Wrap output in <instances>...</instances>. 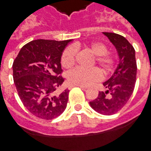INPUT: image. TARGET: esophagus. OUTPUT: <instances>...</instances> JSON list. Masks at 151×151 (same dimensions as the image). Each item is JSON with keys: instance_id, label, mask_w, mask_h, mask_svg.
<instances>
[{"instance_id": "esophagus-1", "label": "esophagus", "mask_w": 151, "mask_h": 151, "mask_svg": "<svg viewBox=\"0 0 151 151\" xmlns=\"http://www.w3.org/2000/svg\"><path fill=\"white\" fill-rule=\"evenodd\" d=\"M75 86H78V87H80L81 89H83V90H86V87H85V86H70V88H72V87H75Z\"/></svg>"}]
</instances>
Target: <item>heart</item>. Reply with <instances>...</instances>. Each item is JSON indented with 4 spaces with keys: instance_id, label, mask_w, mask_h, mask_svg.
Masks as SVG:
<instances>
[{
    "instance_id": "b5f03b06",
    "label": "heart",
    "mask_w": 151,
    "mask_h": 151,
    "mask_svg": "<svg viewBox=\"0 0 151 151\" xmlns=\"http://www.w3.org/2000/svg\"><path fill=\"white\" fill-rule=\"evenodd\" d=\"M91 51L96 55L94 64L96 63L104 74L112 72L116 65L115 56L107 52L106 45L100 42H92L89 46ZM76 47H68L61 55V65L65 68H71L76 61ZM101 78V73L97 68H76L68 74V82L73 86H87Z\"/></svg>"
}]
</instances>
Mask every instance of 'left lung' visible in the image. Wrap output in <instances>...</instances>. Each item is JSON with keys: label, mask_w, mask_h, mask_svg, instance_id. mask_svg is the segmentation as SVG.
<instances>
[{"label": "left lung", "mask_w": 151, "mask_h": 151, "mask_svg": "<svg viewBox=\"0 0 151 151\" xmlns=\"http://www.w3.org/2000/svg\"><path fill=\"white\" fill-rule=\"evenodd\" d=\"M117 49L119 64L113 76L103 83L106 91H100L98 96L91 101L95 111L104 115L119 112L129 101L134 91L137 80V61L134 47L123 36L114 32H103Z\"/></svg>", "instance_id": "8db88e82"}]
</instances>
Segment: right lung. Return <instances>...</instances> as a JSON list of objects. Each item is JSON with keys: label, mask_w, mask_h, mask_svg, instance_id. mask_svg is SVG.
Segmentation results:
<instances>
[{"label": "right lung", "mask_w": 151, "mask_h": 151, "mask_svg": "<svg viewBox=\"0 0 151 151\" xmlns=\"http://www.w3.org/2000/svg\"><path fill=\"white\" fill-rule=\"evenodd\" d=\"M70 40L37 39L21 48L13 63V78L24 107L42 119L57 118L67 106L69 90L58 93L65 82L61 55Z\"/></svg>", "instance_id": "1"}]
</instances>
